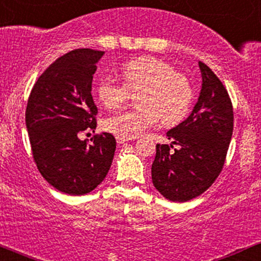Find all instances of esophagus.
<instances>
[{
	"label": "esophagus",
	"instance_id": "34e87169",
	"mask_svg": "<svg viewBox=\"0 0 261 261\" xmlns=\"http://www.w3.org/2000/svg\"><path fill=\"white\" fill-rule=\"evenodd\" d=\"M131 139H125V137H120V136H116V142L118 143H125V142H127V141H130Z\"/></svg>",
	"mask_w": 261,
	"mask_h": 261
}]
</instances>
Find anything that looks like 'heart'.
I'll return each instance as SVG.
<instances>
[{
  "label": "heart",
  "mask_w": 261,
  "mask_h": 261,
  "mask_svg": "<svg viewBox=\"0 0 261 261\" xmlns=\"http://www.w3.org/2000/svg\"><path fill=\"white\" fill-rule=\"evenodd\" d=\"M124 83L101 79L97 95L108 109L119 108L137 93L139 108L116 113L104 121V128L116 136L134 139L161 120L164 125H176L185 119L193 103L190 81L168 62L153 56H141L121 67Z\"/></svg>",
  "instance_id": "b5f03b06"
}]
</instances>
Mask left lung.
Returning a JSON list of instances; mask_svg holds the SVG:
<instances>
[{
  "label": "left lung",
  "instance_id": "1",
  "mask_svg": "<svg viewBox=\"0 0 261 261\" xmlns=\"http://www.w3.org/2000/svg\"><path fill=\"white\" fill-rule=\"evenodd\" d=\"M202 85L193 112L155 146L152 181L166 199L185 202L201 195L220 175L233 133V107L223 83L199 62ZM173 144L178 146L170 151Z\"/></svg>",
  "mask_w": 261,
  "mask_h": 261
}]
</instances>
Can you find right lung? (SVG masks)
I'll return each mask as SVG.
<instances>
[{
    "instance_id": "1",
    "label": "right lung",
    "mask_w": 261,
    "mask_h": 261,
    "mask_svg": "<svg viewBox=\"0 0 261 261\" xmlns=\"http://www.w3.org/2000/svg\"><path fill=\"white\" fill-rule=\"evenodd\" d=\"M104 51L76 49L41 73L29 95L25 125L33 158L45 180L68 195H85L104 180L114 158L112 134L95 135L92 143L82 131L97 127L92 97L93 74Z\"/></svg>"
}]
</instances>
